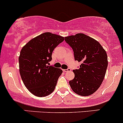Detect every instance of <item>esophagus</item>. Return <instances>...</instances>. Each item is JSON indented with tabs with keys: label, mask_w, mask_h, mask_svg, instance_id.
<instances>
[{
	"label": "esophagus",
	"mask_w": 123,
	"mask_h": 123,
	"mask_svg": "<svg viewBox=\"0 0 123 123\" xmlns=\"http://www.w3.org/2000/svg\"><path fill=\"white\" fill-rule=\"evenodd\" d=\"M71 71V69L70 68H68V69H63V71H64V72H68V71Z\"/></svg>",
	"instance_id": "esophagus-1"
}]
</instances>
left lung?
Returning <instances> with one entry per match:
<instances>
[{
	"mask_svg": "<svg viewBox=\"0 0 123 123\" xmlns=\"http://www.w3.org/2000/svg\"><path fill=\"white\" fill-rule=\"evenodd\" d=\"M74 51L75 61L81 62L69 85L75 93L82 96L92 94L102 84L108 65L106 51L98 41L82 33L65 37Z\"/></svg>",
	"mask_w": 123,
	"mask_h": 123,
	"instance_id": "8db88e82",
	"label": "left lung"
}]
</instances>
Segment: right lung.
<instances>
[{"label": "right lung", "mask_w": 123, "mask_h": 123, "mask_svg": "<svg viewBox=\"0 0 123 123\" xmlns=\"http://www.w3.org/2000/svg\"><path fill=\"white\" fill-rule=\"evenodd\" d=\"M64 37L49 32L31 40L23 47L18 58L21 79L28 90L38 97L54 91L62 69L49 65L54 49Z\"/></svg>", "instance_id": "add662e5"}]
</instances>
